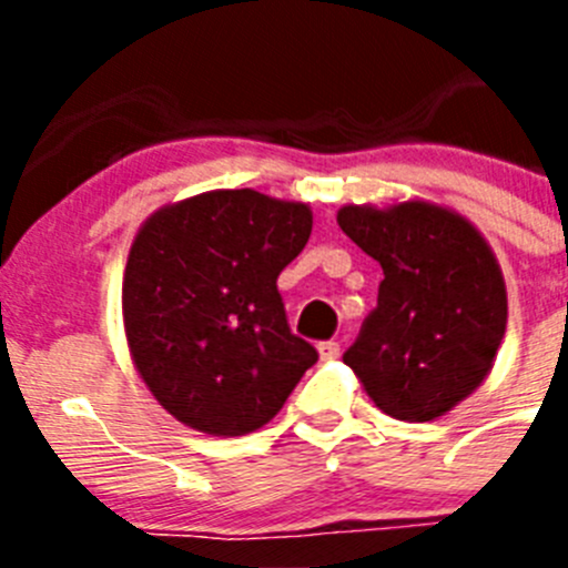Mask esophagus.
<instances>
[{
	"label": "esophagus",
	"mask_w": 568,
	"mask_h": 568,
	"mask_svg": "<svg viewBox=\"0 0 568 568\" xmlns=\"http://www.w3.org/2000/svg\"><path fill=\"white\" fill-rule=\"evenodd\" d=\"M318 355L324 361L338 358V355H341V344H338V341H321V344H318Z\"/></svg>",
	"instance_id": "esophagus-1"
}]
</instances>
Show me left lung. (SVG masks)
Here are the masks:
<instances>
[{
  "label": "left lung",
  "instance_id": "8db88e82",
  "mask_svg": "<svg viewBox=\"0 0 568 568\" xmlns=\"http://www.w3.org/2000/svg\"><path fill=\"white\" fill-rule=\"evenodd\" d=\"M338 224L384 270L378 307L344 353L366 395L424 424L484 384L506 333V287L484 235L426 202L344 207Z\"/></svg>",
  "mask_w": 568,
  "mask_h": 568
}]
</instances>
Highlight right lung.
Masks as SVG:
<instances>
[{
	"mask_svg": "<svg viewBox=\"0 0 568 568\" xmlns=\"http://www.w3.org/2000/svg\"><path fill=\"white\" fill-rule=\"evenodd\" d=\"M313 233L307 204L213 190L148 219L124 270L135 369L173 418L247 435L318 361L287 324L278 275Z\"/></svg>",
	"mask_w": 568,
	"mask_h": 568,
	"instance_id": "right-lung-1",
	"label": "right lung"
}]
</instances>
